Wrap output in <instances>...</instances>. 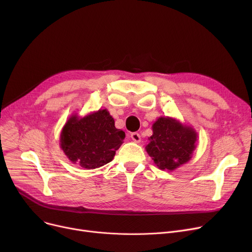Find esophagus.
<instances>
[{"label":"esophagus","mask_w":252,"mask_h":252,"mask_svg":"<svg viewBox=\"0 0 252 252\" xmlns=\"http://www.w3.org/2000/svg\"><path fill=\"white\" fill-rule=\"evenodd\" d=\"M130 138H131V140H133L136 143H140L141 142V136H140L139 133H131L130 134Z\"/></svg>","instance_id":"1"}]
</instances>
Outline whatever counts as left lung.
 Masks as SVG:
<instances>
[{"instance_id":"8db88e82","label":"left lung","mask_w":252,"mask_h":252,"mask_svg":"<svg viewBox=\"0 0 252 252\" xmlns=\"http://www.w3.org/2000/svg\"><path fill=\"white\" fill-rule=\"evenodd\" d=\"M152 131L145 149L158 168L173 171L191 159L198 137L191 126L160 116L152 125Z\"/></svg>"}]
</instances>
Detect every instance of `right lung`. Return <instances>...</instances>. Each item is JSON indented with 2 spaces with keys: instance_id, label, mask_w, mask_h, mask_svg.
<instances>
[{
  "instance_id": "right-lung-1",
  "label": "right lung",
  "mask_w": 252,
  "mask_h": 252,
  "mask_svg": "<svg viewBox=\"0 0 252 252\" xmlns=\"http://www.w3.org/2000/svg\"><path fill=\"white\" fill-rule=\"evenodd\" d=\"M125 137V131L115 127L107 109L83 117L74 113L62 127L60 148L72 163L94 169L112 161Z\"/></svg>"
}]
</instances>
